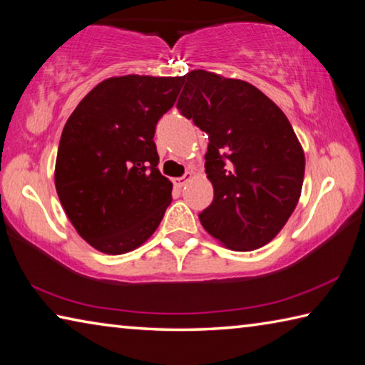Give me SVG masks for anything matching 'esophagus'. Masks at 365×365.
Wrapping results in <instances>:
<instances>
[{
  "instance_id": "esophagus-1",
  "label": "esophagus",
  "mask_w": 365,
  "mask_h": 365,
  "mask_svg": "<svg viewBox=\"0 0 365 365\" xmlns=\"http://www.w3.org/2000/svg\"><path fill=\"white\" fill-rule=\"evenodd\" d=\"M191 178H193V174H191V172H187V174H185L183 177H177V178H174V185H177V187H185V185H187Z\"/></svg>"
}]
</instances>
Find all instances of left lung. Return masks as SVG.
Segmentation results:
<instances>
[{"instance_id": "obj_1", "label": "left lung", "mask_w": 365, "mask_h": 365, "mask_svg": "<svg viewBox=\"0 0 365 365\" xmlns=\"http://www.w3.org/2000/svg\"><path fill=\"white\" fill-rule=\"evenodd\" d=\"M177 108L207 133L206 174L214 200L205 230L235 251L275 238L298 205L304 153L292 123L261 90L206 71L183 76Z\"/></svg>"}]
</instances>
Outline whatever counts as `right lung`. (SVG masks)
<instances>
[{"label":"right lung","instance_id":"obj_1","mask_svg":"<svg viewBox=\"0 0 365 365\" xmlns=\"http://www.w3.org/2000/svg\"><path fill=\"white\" fill-rule=\"evenodd\" d=\"M183 77L123 76L96 85L67 119L54 183L80 237L106 255L143 245L172 201L158 169L156 123Z\"/></svg>","mask_w":365,"mask_h":365}]
</instances>
